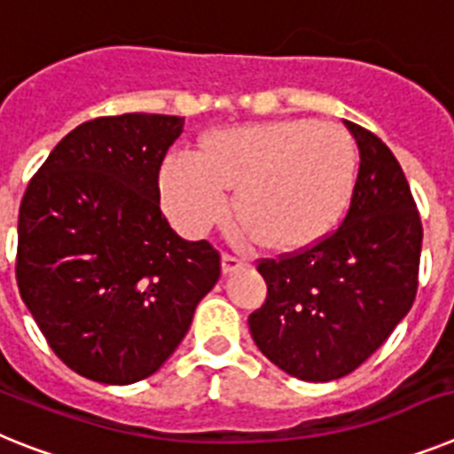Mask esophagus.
Returning a JSON list of instances; mask_svg holds the SVG:
<instances>
[{
	"label": "esophagus",
	"instance_id": "1",
	"mask_svg": "<svg viewBox=\"0 0 454 454\" xmlns=\"http://www.w3.org/2000/svg\"><path fill=\"white\" fill-rule=\"evenodd\" d=\"M221 268H223V274H233V272H238V270H245L247 262L242 261V258H235V256H231V254H223V258H221Z\"/></svg>",
	"mask_w": 454,
	"mask_h": 454
}]
</instances>
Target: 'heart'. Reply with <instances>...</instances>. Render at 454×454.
<instances>
[{
    "label": "heart",
    "instance_id": "1",
    "mask_svg": "<svg viewBox=\"0 0 454 454\" xmlns=\"http://www.w3.org/2000/svg\"><path fill=\"white\" fill-rule=\"evenodd\" d=\"M357 177L356 140L339 124L277 120L207 133L200 152H170L159 175L166 216L203 238L228 215L270 249H302L325 238L348 209Z\"/></svg>",
    "mask_w": 454,
    "mask_h": 454
}]
</instances>
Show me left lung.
<instances>
[{
  "mask_svg": "<svg viewBox=\"0 0 454 454\" xmlns=\"http://www.w3.org/2000/svg\"><path fill=\"white\" fill-rule=\"evenodd\" d=\"M360 150L348 212L334 233L258 261L268 298L249 316L261 353L311 383L341 379L383 346L413 307L422 223L387 145L346 121Z\"/></svg>",
  "mask_w": 454,
  "mask_h": 454,
  "instance_id": "8db88e82",
  "label": "left lung"
}]
</instances>
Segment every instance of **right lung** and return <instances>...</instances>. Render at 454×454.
I'll list each match as a JSON object with an SVG mask.
<instances>
[{"mask_svg": "<svg viewBox=\"0 0 454 454\" xmlns=\"http://www.w3.org/2000/svg\"><path fill=\"white\" fill-rule=\"evenodd\" d=\"M184 117L127 113L67 133L27 184L20 298L67 367L129 386L189 333L221 277L215 247L186 242L159 207V170Z\"/></svg>", "mask_w": 454, "mask_h": 454, "instance_id": "right-lung-1", "label": "right lung"}]
</instances>
